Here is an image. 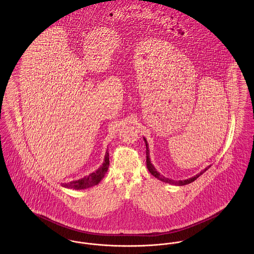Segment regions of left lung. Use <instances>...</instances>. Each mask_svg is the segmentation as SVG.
<instances>
[{"label":"left lung","instance_id":"1","mask_svg":"<svg viewBox=\"0 0 254 254\" xmlns=\"http://www.w3.org/2000/svg\"><path fill=\"white\" fill-rule=\"evenodd\" d=\"M144 141H145V143H146V158H147V159H146V162H147V168H148V170L150 171V173H151L152 175L154 176V177H156V179H158V180L164 182V183H168V184L175 185V186H186V185H188V184H190V183L194 182L198 177H200L203 173H205V172L211 167V165H209L208 167H206L204 170H202V171H201L200 173H198L197 175L193 176V177H191V178H190V179H187V180H183V181H181V180H180V181H175V180H172V179L165 178V177L160 175L159 172L156 171V169L154 167V165L151 163V160H150V153H149V146H148L147 140H146L145 138H144Z\"/></svg>","mask_w":254,"mask_h":254}]
</instances>
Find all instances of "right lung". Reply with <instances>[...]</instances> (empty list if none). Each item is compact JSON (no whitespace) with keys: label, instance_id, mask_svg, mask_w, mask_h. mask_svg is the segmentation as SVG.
I'll return each instance as SVG.
<instances>
[{"label":"right lung","instance_id":"add662e5","mask_svg":"<svg viewBox=\"0 0 254 254\" xmlns=\"http://www.w3.org/2000/svg\"><path fill=\"white\" fill-rule=\"evenodd\" d=\"M108 167H109V153L107 150L105 153L103 163L97 171H95V172L91 173L90 175L86 176L82 179H79L77 181L64 183V184H62V186L66 189H73V190H85V189L94 187V186L98 185V183L104 178V176L108 170Z\"/></svg>","mask_w":254,"mask_h":254}]
</instances>
